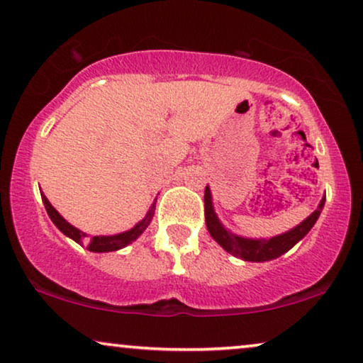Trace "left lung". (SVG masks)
Returning <instances> with one entry per match:
<instances>
[{"mask_svg":"<svg viewBox=\"0 0 363 363\" xmlns=\"http://www.w3.org/2000/svg\"><path fill=\"white\" fill-rule=\"evenodd\" d=\"M324 202L325 197L320 201L319 207L315 208L306 220L301 222L298 227H294L293 230L278 235V237L252 240L238 237V235L228 232L217 218L216 212H213L211 189L206 187V194H203V207H206V223L208 233L212 235V238L216 240L225 252L232 253L233 257L245 259V262H268V259L281 257L283 253L288 252L289 248H293L294 245L298 243L301 238L306 237L311 228L314 227L315 220H318L320 216V211H323Z\"/></svg>","mask_w":363,"mask_h":363,"instance_id":"1","label":"left lung"}]
</instances>
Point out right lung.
Returning <instances> with one entry per match:
<instances>
[{
    "label": "right lung",
    "instance_id": "right-lung-1",
    "mask_svg": "<svg viewBox=\"0 0 363 363\" xmlns=\"http://www.w3.org/2000/svg\"><path fill=\"white\" fill-rule=\"evenodd\" d=\"M40 197H43L44 207H45V211H48V216L50 217V220L54 222V225L57 227L64 235H67L69 238H72L74 242H77L79 245H85L86 250H90V252H96V253L115 252V250H120V248L126 247V245H130L131 242H135V240L146 230V227L150 225L151 218H152V216H155V208H156V202H152L147 216L143 218L140 223H136V225L128 232H123L118 235H96V237H91L90 240H85L86 233L80 232L79 228H75L74 225H70V223L65 220V218L60 216V213L55 211L52 206H50V202L48 201V197H45L44 194H40Z\"/></svg>",
    "mask_w": 363,
    "mask_h": 363
}]
</instances>
